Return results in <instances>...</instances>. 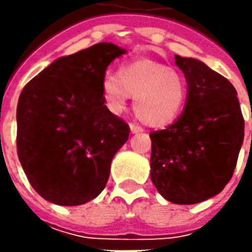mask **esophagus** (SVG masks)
Masks as SVG:
<instances>
[{"label":"esophagus","mask_w":252,"mask_h":252,"mask_svg":"<svg viewBox=\"0 0 252 252\" xmlns=\"http://www.w3.org/2000/svg\"><path fill=\"white\" fill-rule=\"evenodd\" d=\"M130 131L131 133H141V131H143V127H140L139 125H134V123H131Z\"/></svg>","instance_id":"1"}]
</instances>
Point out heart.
Returning <instances> with one entry per match:
<instances>
[{
    "label": "heart",
    "mask_w": 252,
    "mask_h": 252,
    "mask_svg": "<svg viewBox=\"0 0 252 252\" xmlns=\"http://www.w3.org/2000/svg\"><path fill=\"white\" fill-rule=\"evenodd\" d=\"M101 91L113 113L125 111L131 96L139 121L151 127H164L181 115L188 84L178 70L143 59L122 65L116 75H106Z\"/></svg>",
    "instance_id": "b5f03b06"
}]
</instances>
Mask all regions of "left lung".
<instances>
[{
  "mask_svg": "<svg viewBox=\"0 0 252 252\" xmlns=\"http://www.w3.org/2000/svg\"><path fill=\"white\" fill-rule=\"evenodd\" d=\"M188 84L182 115L151 131L150 177L164 198L193 205L220 193L233 177L244 119L233 84L205 63L175 56Z\"/></svg>",
  "mask_w": 252,
  "mask_h": 252,
  "instance_id": "8db88e82",
  "label": "left lung"
}]
</instances>
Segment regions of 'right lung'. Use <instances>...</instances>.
<instances>
[{"mask_svg":"<svg viewBox=\"0 0 252 252\" xmlns=\"http://www.w3.org/2000/svg\"><path fill=\"white\" fill-rule=\"evenodd\" d=\"M125 49L96 43L63 56L19 95L16 149L33 189L60 206H77L101 193L113 156L129 139L127 123L102 96L108 65Z\"/></svg>","mask_w":252,"mask_h":252,"instance_id":"add662e5","label":"right lung"}]
</instances>
